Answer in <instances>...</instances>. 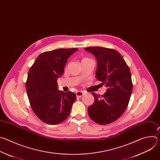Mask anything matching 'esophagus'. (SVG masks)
Segmentation results:
<instances>
[{
  "label": "esophagus",
  "instance_id": "34e87169",
  "mask_svg": "<svg viewBox=\"0 0 160 160\" xmlns=\"http://www.w3.org/2000/svg\"><path fill=\"white\" fill-rule=\"evenodd\" d=\"M76 95H77V98H81L83 96V92H82V91H77V92H76Z\"/></svg>",
  "mask_w": 160,
  "mask_h": 160
}]
</instances>
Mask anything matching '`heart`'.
<instances>
[{
    "instance_id": "b5f03b06",
    "label": "heart",
    "mask_w": 160,
    "mask_h": 160,
    "mask_svg": "<svg viewBox=\"0 0 160 160\" xmlns=\"http://www.w3.org/2000/svg\"><path fill=\"white\" fill-rule=\"evenodd\" d=\"M88 59V58H83V59H82V60H84V59Z\"/></svg>"
}]
</instances>
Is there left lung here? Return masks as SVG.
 I'll use <instances>...</instances> for the list:
<instances>
[{"instance_id": "1", "label": "left lung", "mask_w": 160, "mask_h": 160, "mask_svg": "<svg viewBox=\"0 0 160 160\" xmlns=\"http://www.w3.org/2000/svg\"><path fill=\"white\" fill-rule=\"evenodd\" d=\"M98 61L96 78L107 87L104 94L92 92L94 102L88 108L90 118L101 125L118 119L128 106L132 91L131 73L122 55L116 50L102 47L85 49Z\"/></svg>"}]
</instances>
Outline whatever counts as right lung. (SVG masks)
<instances>
[{
  "label": "right lung",
  "mask_w": 160,
  "mask_h": 160,
  "mask_svg": "<svg viewBox=\"0 0 160 160\" xmlns=\"http://www.w3.org/2000/svg\"><path fill=\"white\" fill-rule=\"evenodd\" d=\"M77 48L58 49L40 54L31 66L26 82L30 106L45 123L59 124L69 116L75 93L58 90V78L64 72L67 59Z\"/></svg>",
  "instance_id": "right-lung-1"
}]
</instances>
